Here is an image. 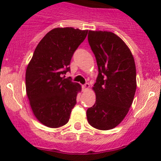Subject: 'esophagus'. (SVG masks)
<instances>
[{
    "label": "esophagus",
    "instance_id": "1",
    "mask_svg": "<svg viewBox=\"0 0 161 161\" xmlns=\"http://www.w3.org/2000/svg\"><path fill=\"white\" fill-rule=\"evenodd\" d=\"M89 87H90V86H89V84L86 83L83 85V89H85V90H87V89H89Z\"/></svg>",
    "mask_w": 161,
    "mask_h": 161
}]
</instances>
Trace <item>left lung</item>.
Returning <instances> with one entry per match:
<instances>
[{
	"label": "left lung",
	"instance_id": "obj_1",
	"mask_svg": "<svg viewBox=\"0 0 161 161\" xmlns=\"http://www.w3.org/2000/svg\"><path fill=\"white\" fill-rule=\"evenodd\" d=\"M88 40L99 72L93 87L96 102L86 112L88 122L98 130H110L124 119L133 102L136 64L128 47L114 33L89 31Z\"/></svg>",
	"mask_w": 161,
	"mask_h": 161
}]
</instances>
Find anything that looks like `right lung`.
<instances>
[{"label":"right lung","mask_w":161,"mask_h":161,"mask_svg":"<svg viewBox=\"0 0 161 161\" xmlns=\"http://www.w3.org/2000/svg\"><path fill=\"white\" fill-rule=\"evenodd\" d=\"M88 31L55 28L39 42L25 72V90L35 118L42 124L58 128L66 124L76 104L81 86L64 78L73 53Z\"/></svg>","instance_id":"right-lung-1"}]
</instances>
